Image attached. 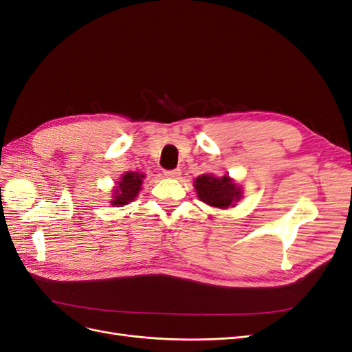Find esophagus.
Instances as JSON below:
<instances>
[{
    "label": "esophagus",
    "instance_id": "esophagus-1",
    "mask_svg": "<svg viewBox=\"0 0 352 352\" xmlns=\"http://www.w3.org/2000/svg\"><path fill=\"white\" fill-rule=\"evenodd\" d=\"M164 176L168 179H177L180 176V170L179 168H173V170H166Z\"/></svg>",
    "mask_w": 352,
    "mask_h": 352
}]
</instances>
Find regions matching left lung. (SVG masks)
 <instances>
[{"label": "left lung", "instance_id": "obj_1", "mask_svg": "<svg viewBox=\"0 0 352 352\" xmlns=\"http://www.w3.org/2000/svg\"><path fill=\"white\" fill-rule=\"evenodd\" d=\"M198 198L206 204L217 208H229L235 206L242 197L241 186L225 175L214 177L212 175H201L194 182Z\"/></svg>", "mask_w": 352, "mask_h": 352}]
</instances>
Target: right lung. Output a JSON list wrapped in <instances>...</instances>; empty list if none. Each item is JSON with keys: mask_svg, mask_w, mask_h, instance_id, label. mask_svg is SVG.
Masks as SVG:
<instances>
[{"mask_svg": "<svg viewBox=\"0 0 352 352\" xmlns=\"http://www.w3.org/2000/svg\"><path fill=\"white\" fill-rule=\"evenodd\" d=\"M145 175L138 172H127L117 182V186L113 192L111 206L122 207L132 202L138 194H140Z\"/></svg>", "mask_w": 352, "mask_h": 352, "instance_id": "1", "label": "right lung"}]
</instances>
